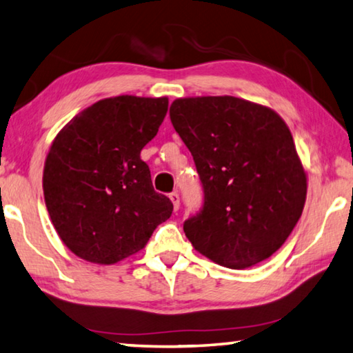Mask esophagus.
<instances>
[{
  "instance_id": "esophagus-1",
  "label": "esophagus",
  "mask_w": 353,
  "mask_h": 353,
  "mask_svg": "<svg viewBox=\"0 0 353 353\" xmlns=\"http://www.w3.org/2000/svg\"><path fill=\"white\" fill-rule=\"evenodd\" d=\"M170 200H172V203H173V210H178V208H180V195H178V192H172L170 195Z\"/></svg>"
}]
</instances>
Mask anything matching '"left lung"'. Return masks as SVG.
<instances>
[{
	"label": "left lung",
	"instance_id": "left-lung-1",
	"mask_svg": "<svg viewBox=\"0 0 353 353\" xmlns=\"http://www.w3.org/2000/svg\"><path fill=\"white\" fill-rule=\"evenodd\" d=\"M170 122L203 188V205L183 225L195 250L230 269L274 255L307 197V175L280 115L236 97H197L173 101Z\"/></svg>",
	"mask_w": 353,
	"mask_h": 353
}]
</instances>
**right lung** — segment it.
<instances>
[{"label":"right lung","instance_id":"obj_1","mask_svg":"<svg viewBox=\"0 0 353 353\" xmlns=\"http://www.w3.org/2000/svg\"><path fill=\"white\" fill-rule=\"evenodd\" d=\"M169 100L122 95L84 109L56 136L43 169L54 228L74 255L114 264L145 247L173 205L153 189L141 150L158 132Z\"/></svg>","mask_w":353,"mask_h":353}]
</instances>
